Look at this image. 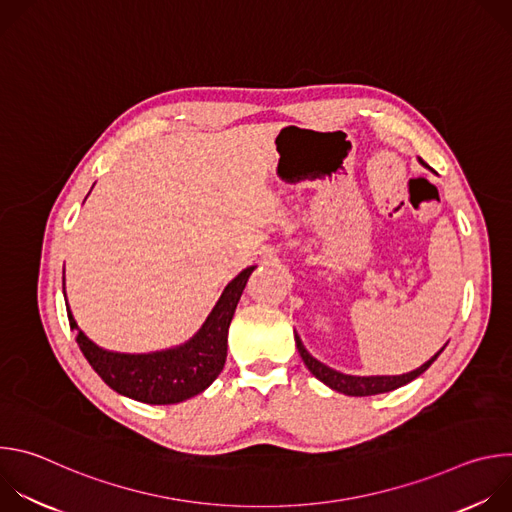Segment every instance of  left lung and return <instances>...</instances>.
<instances>
[{
    "instance_id": "8db88e82",
    "label": "left lung",
    "mask_w": 512,
    "mask_h": 512,
    "mask_svg": "<svg viewBox=\"0 0 512 512\" xmlns=\"http://www.w3.org/2000/svg\"><path fill=\"white\" fill-rule=\"evenodd\" d=\"M296 344H298V350L302 354V360L306 362L308 371L318 379L322 381L324 385H328L330 389L338 391V393H344V395H352V397H367V395H379V393H389V391H395L407 383H411L413 379H417L423 371L429 369V364L437 358V354L427 360L425 364H421L419 369L407 373V375H395V377H354V375H344V373H338L330 367H326L324 362H320L318 358H314L308 348L304 346L302 338L296 334ZM442 352V350H440Z\"/></svg>"
}]
</instances>
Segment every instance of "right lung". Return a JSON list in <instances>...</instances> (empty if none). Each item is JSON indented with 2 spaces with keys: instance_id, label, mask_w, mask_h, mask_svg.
Instances as JSON below:
<instances>
[{
  "instance_id": "right-lung-1",
  "label": "right lung",
  "mask_w": 512,
  "mask_h": 512,
  "mask_svg": "<svg viewBox=\"0 0 512 512\" xmlns=\"http://www.w3.org/2000/svg\"><path fill=\"white\" fill-rule=\"evenodd\" d=\"M255 267L243 269L223 291L221 300L184 346L152 352L121 354L99 348L81 332L70 308H66L70 330H77V344L93 371L117 393L150 405H172L202 393L227 360V334L241 300L247 279Z\"/></svg>"
}]
</instances>
